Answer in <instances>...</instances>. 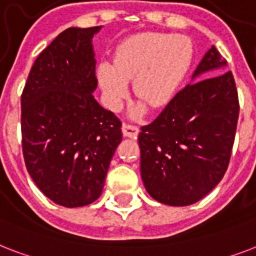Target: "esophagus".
<instances>
[{"mask_svg":"<svg viewBox=\"0 0 256 256\" xmlns=\"http://www.w3.org/2000/svg\"><path fill=\"white\" fill-rule=\"evenodd\" d=\"M122 134L126 138H136L139 134V128L136 126H132V124H124V126H122Z\"/></svg>","mask_w":256,"mask_h":256,"instance_id":"esophagus-1","label":"esophagus"}]
</instances>
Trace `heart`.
Wrapping results in <instances>:
<instances>
[{
	"instance_id": "obj_1",
	"label": "heart",
	"mask_w": 256,
	"mask_h": 256,
	"mask_svg": "<svg viewBox=\"0 0 256 256\" xmlns=\"http://www.w3.org/2000/svg\"><path fill=\"white\" fill-rule=\"evenodd\" d=\"M193 48L184 36L143 32L124 40L116 50L114 60L97 64L96 78L104 101L117 110L128 93L132 80L134 94L142 102L130 108V117L144 114L146 105L154 109L167 105L175 96L192 64Z\"/></svg>"
}]
</instances>
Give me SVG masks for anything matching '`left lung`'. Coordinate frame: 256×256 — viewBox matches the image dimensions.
Segmentation results:
<instances>
[{"mask_svg": "<svg viewBox=\"0 0 256 256\" xmlns=\"http://www.w3.org/2000/svg\"><path fill=\"white\" fill-rule=\"evenodd\" d=\"M226 68L212 46L190 82L139 132L140 176L159 202L192 205L225 175L240 116L236 81Z\"/></svg>", "mask_w": 256, "mask_h": 256, "instance_id": "left-lung-1", "label": "left lung"}]
</instances>
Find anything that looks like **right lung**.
<instances>
[{"label":"right lung","mask_w":256,"mask_h":256,"mask_svg":"<svg viewBox=\"0 0 256 256\" xmlns=\"http://www.w3.org/2000/svg\"><path fill=\"white\" fill-rule=\"evenodd\" d=\"M102 26L70 27L39 54L20 97L26 168L42 193L78 208L101 196L122 140L121 121L94 98L93 36Z\"/></svg>","instance_id":"add662e5"}]
</instances>
